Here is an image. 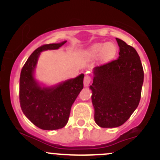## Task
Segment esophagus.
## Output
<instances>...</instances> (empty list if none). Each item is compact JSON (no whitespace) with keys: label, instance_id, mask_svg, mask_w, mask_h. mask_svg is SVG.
I'll return each mask as SVG.
<instances>
[{"label":"esophagus","instance_id":"obj_1","mask_svg":"<svg viewBox=\"0 0 160 160\" xmlns=\"http://www.w3.org/2000/svg\"><path fill=\"white\" fill-rule=\"evenodd\" d=\"M91 77L89 75H85L84 79H83V85H84V87H88L91 83Z\"/></svg>","mask_w":160,"mask_h":160}]
</instances>
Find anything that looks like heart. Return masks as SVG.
Wrapping results in <instances>:
<instances>
[{
	"instance_id": "heart-1",
	"label": "heart",
	"mask_w": 160,
	"mask_h": 160,
	"mask_svg": "<svg viewBox=\"0 0 160 160\" xmlns=\"http://www.w3.org/2000/svg\"><path fill=\"white\" fill-rule=\"evenodd\" d=\"M117 52V47L113 43H100L96 44L91 48L90 53L93 56L101 54V58L104 60H110L114 58Z\"/></svg>"
}]
</instances>
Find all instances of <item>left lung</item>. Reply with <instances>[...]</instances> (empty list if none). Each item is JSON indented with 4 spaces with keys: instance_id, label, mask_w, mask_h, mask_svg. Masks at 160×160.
Segmentation results:
<instances>
[{
    "instance_id": "left-lung-1",
    "label": "left lung",
    "mask_w": 160,
    "mask_h": 160,
    "mask_svg": "<svg viewBox=\"0 0 160 160\" xmlns=\"http://www.w3.org/2000/svg\"><path fill=\"white\" fill-rule=\"evenodd\" d=\"M119 57L93 68L92 103L94 120L101 128L123 125L139 104L144 72L140 57L132 46L116 38Z\"/></svg>"
}]
</instances>
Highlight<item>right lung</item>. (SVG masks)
<instances>
[{
	"label": "right lung",
	"mask_w": 160,
	"mask_h": 160,
	"mask_svg": "<svg viewBox=\"0 0 160 160\" xmlns=\"http://www.w3.org/2000/svg\"><path fill=\"white\" fill-rule=\"evenodd\" d=\"M66 42L40 46L32 53L21 71V108L32 123L43 130L59 129L67 125L72 104L83 88V74L50 88H42L34 77L40 52L58 49Z\"/></svg>",
	"instance_id": "right-lung-1"
}]
</instances>
